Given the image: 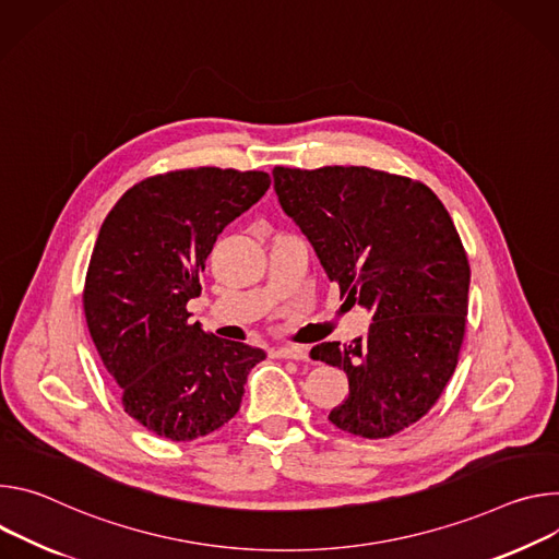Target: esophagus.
<instances>
[{
    "label": "esophagus",
    "instance_id": "1",
    "mask_svg": "<svg viewBox=\"0 0 559 559\" xmlns=\"http://www.w3.org/2000/svg\"><path fill=\"white\" fill-rule=\"evenodd\" d=\"M275 355L282 359H297V361L308 359V353L301 346H280V348H275Z\"/></svg>",
    "mask_w": 559,
    "mask_h": 559
}]
</instances>
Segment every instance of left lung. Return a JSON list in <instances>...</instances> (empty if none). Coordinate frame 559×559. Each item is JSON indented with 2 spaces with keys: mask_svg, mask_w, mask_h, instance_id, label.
I'll return each instance as SVG.
<instances>
[{
  "mask_svg": "<svg viewBox=\"0 0 559 559\" xmlns=\"http://www.w3.org/2000/svg\"><path fill=\"white\" fill-rule=\"evenodd\" d=\"M273 179L344 304L373 316L353 344L311 350L348 378V397L329 419L357 438H391L436 406L460 361L471 266L457 228L438 195L411 177L275 166Z\"/></svg>",
  "mask_w": 559,
  "mask_h": 559,
  "instance_id": "obj_1",
  "label": "left lung"
}]
</instances>
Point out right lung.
I'll return each instance as SVG.
<instances>
[{"mask_svg": "<svg viewBox=\"0 0 559 559\" xmlns=\"http://www.w3.org/2000/svg\"><path fill=\"white\" fill-rule=\"evenodd\" d=\"M271 186L264 170L181 168L138 181L106 215L84 282V316L121 406L146 430L191 442L239 411L266 355L189 322L217 235Z\"/></svg>", "mask_w": 559, "mask_h": 559, "instance_id": "1", "label": "right lung"}]
</instances>
